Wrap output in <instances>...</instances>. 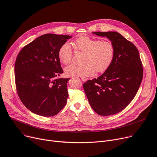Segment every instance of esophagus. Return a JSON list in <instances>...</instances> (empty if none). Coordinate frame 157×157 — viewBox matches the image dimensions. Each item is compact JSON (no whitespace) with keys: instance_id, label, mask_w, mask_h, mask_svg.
Instances as JSON below:
<instances>
[{"instance_id":"1","label":"esophagus","mask_w":157,"mask_h":157,"mask_svg":"<svg viewBox=\"0 0 157 157\" xmlns=\"http://www.w3.org/2000/svg\"><path fill=\"white\" fill-rule=\"evenodd\" d=\"M81 80L83 81V82H86L87 80V78L86 77H81Z\"/></svg>"}]
</instances>
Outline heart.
Instances as JSON below:
<instances>
[{
    "mask_svg": "<svg viewBox=\"0 0 157 157\" xmlns=\"http://www.w3.org/2000/svg\"><path fill=\"white\" fill-rule=\"evenodd\" d=\"M75 48L84 53L82 65H70L65 68L68 77H89L105 71L111 65L114 56V48L109 40H98L88 36H81L74 43ZM73 52L70 46L64 43L58 53L59 60L64 65L71 60Z\"/></svg>",
    "mask_w": 157,
    "mask_h": 157,
    "instance_id": "1",
    "label": "heart"
}]
</instances>
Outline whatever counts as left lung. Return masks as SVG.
<instances>
[{"instance_id":"1","label":"left lung","mask_w":157,"mask_h":157,"mask_svg":"<svg viewBox=\"0 0 157 157\" xmlns=\"http://www.w3.org/2000/svg\"><path fill=\"white\" fill-rule=\"evenodd\" d=\"M92 33L109 39L114 48V56L104 73L84 83L83 87L96 113L115 114L128 106L140 86L143 69L139 52L134 44L117 32Z\"/></svg>"}]
</instances>
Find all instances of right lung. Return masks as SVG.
Instances as JSON below:
<instances>
[{
  "mask_svg": "<svg viewBox=\"0 0 157 157\" xmlns=\"http://www.w3.org/2000/svg\"><path fill=\"white\" fill-rule=\"evenodd\" d=\"M71 38L55 34L41 35L24 47L17 56V92L23 104L36 114L53 116L66 105L70 78H58L63 72L58 53Z\"/></svg>",
  "mask_w": 157,
  "mask_h": 157,
  "instance_id": "obj_1",
  "label": "right lung"
}]
</instances>
